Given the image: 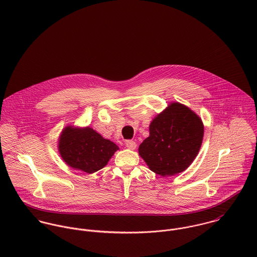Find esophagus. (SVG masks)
Segmentation results:
<instances>
[{
	"label": "esophagus",
	"instance_id": "obj_1",
	"mask_svg": "<svg viewBox=\"0 0 257 257\" xmlns=\"http://www.w3.org/2000/svg\"><path fill=\"white\" fill-rule=\"evenodd\" d=\"M125 147H126V148H128V149L134 150V149L137 148V143H135L134 141H127L125 143Z\"/></svg>",
	"mask_w": 257,
	"mask_h": 257
}]
</instances>
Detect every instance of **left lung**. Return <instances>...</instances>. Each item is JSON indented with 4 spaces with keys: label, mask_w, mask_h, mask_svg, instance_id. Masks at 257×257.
Instances as JSON below:
<instances>
[{
    "label": "left lung",
    "mask_w": 257,
    "mask_h": 257,
    "mask_svg": "<svg viewBox=\"0 0 257 257\" xmlns=\"http://www.w3.org/2000/svg\"><path fill=\"white\" fill-rule=\"evenodd\" d=\"M203 137L200 116L180 103H171L150 122L149 137L140 146L139 152L151 171L171 176L191 165Z\"/></svg>",
    "instance_id": "left-lung-1"
}]
</instances>
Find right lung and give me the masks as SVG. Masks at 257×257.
<instances>
[{
	"label": "right lung",
	"mask_w": 257,
	"mask_h": 257,
	"mask_svg": "<svg viewBox=\"0 0 257 257\" xmlns=\"http://www.w3.org/2000/svg\"><path fill=\"white\" fill-rule=\"evenodd\" d=\"M118 147L93 128L66 126L58 141L62 159L74 169L94 173L105 167Z\"/></svg>",
	"instance_id": "1"
}]
</instances>
